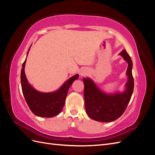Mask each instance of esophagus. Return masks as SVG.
I'll return each mask as SVG.
<instances>
[{"label": "esophagus", "instance_id": "obj_1", "mask_svg": "<svg viewBox=\"0 0 155 155\" xmlns=\"http://www.w3.org/2000/svg\"><path fill=\"white\" fill-rule=\"evenodd\" d=\"M88 70H87V69H82L81 70V72H80V76H85V75H87V74H88Z\"/></svg>", "mask_w": 155, "mask_h": 155}]
</instances>
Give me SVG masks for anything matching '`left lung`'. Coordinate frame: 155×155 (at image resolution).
<instances>
[{
    "label": "left lung",
    "instance_id": "left-lung-1",
    "mask_svg": "<svg viewBox=\"0 0 155 155\" xmlns=\"http://www.w3.org/2000/svg\"><path fill=\"white\" fill-rule=\"evenodd\" d=\"M119 55L128 63L126 72L127 81L123 92L108 94L101 91L91 78L83 79L85 109L88 116L92 120L101 122L117 120L123 114L132 96L134 88L132 60L125 50Z\"/></svg>",
    "mask_w": 155,
    "mask_h": 155
}]
</instances>
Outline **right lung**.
<instances>
[{
    "mask_svg": "<svg viewBox=\"0 0 155 155\" xmlns=\"http://www.w3.org/2000/svg\"><path fill=\"white\" fill-rule=\"evenodd\" d=\"M30 47L28 51L26 58ZM26 61V58L22 66L21 82L23 96L30 110L35 115L43 118H51L59 114L64 105L70 87L79 78V75L76 74L70 78L57 91L51 92H41L37 91L28 81L25 72Z\"/></svg>",
    "mask_w": 155,
    "mask_h": 155,
    "instance_id": "add662e5",
    "label": "right lung"
}]
</instances>
